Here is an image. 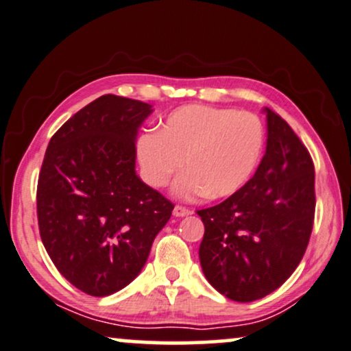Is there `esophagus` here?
<instances>
[{
	"label": "esophagus",
	"instance_id": "34e87169",
	"mask_svg": "<svg viewBox=\"0 0 351 351\" xmlns=\"http://www.w3.org/2000/svg\"><path fill=\"white\" fill-rule=\"evenodd\" d=\"M173 215H175L176 218L188 217V215H191V210L188 207H183V205H175V208H173Z\"/></svg>",
	"mask_w": 351,
	"mask_h": 351
}]
</instances>
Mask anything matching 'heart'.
<instances>
[{"instance_id":"obj_1","label":"heart","mask_w":351,"mask_h":351,"mask_svg":"<svg viewBox=\"0 0 351 351\" xmlns=\"http://www.w3.org/2000/svg\"><path fill=\"white\" fill-rule=\"evenodd\" d=\"M265 147V127L252 112L189 104L173 110L157 133L138 139L143 176L163 188L183 167L173 184L183 200L231 197L249 183Z\"/></svg>"}]
</instances>
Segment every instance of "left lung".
Here are the masks:
<instances>
[{"label":"left lung","instance_id":"left-lung-1","mask_svg":"<svg viewBox=\"0 0 351 351\" xmlns=\"http://www.w3.org/2000/svg\"><path fill=\"white\" fill-rule=\"evenodd\" d=\"M266 152L239 193L197 210L199 247L207 281L234 302L263 298L300 263L315 221V165L289 123L265 107Z\"/></svg>","mask_w":351,"mask_h":351}]
</instances>
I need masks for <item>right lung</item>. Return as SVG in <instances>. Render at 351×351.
Returning <instances> with one entry per match:
<instances>
[{"mask_svg": "<svg viewBox=\"0 0 351 351\" xmlns=\"http://www.w3.org/2000/svg\"><path fill=\"white\" fill-rule=\"evenodd\" d=\"M151 112L146 102L104 95L70 117L46 149L40 236L59 273L88 295L128 286L175 208L134 170L138 128Z\"/></svg>", "mask_w": 351, "mask_h": 351, "instance_id": "1", "label": "right lung"}]
</instances>
